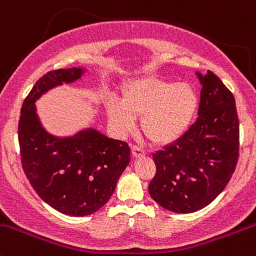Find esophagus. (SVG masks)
Masks as SVG:
<instances>
[{"instance_id": "1", "label": "esophagus", "mask_w": 256, "mask_h": 256, "mask_svg": "<svg viewBox=\"0 0 256 256\" xmlns=\"http://www.w3.org/2000/svg\"><path fill=\"white\" fill-rule=\"evenodd\" d=\"M132 155H133V158H142V156H144V155H146V152H144L142 148L133 146H132Z\"/></svg>"}]
</instances>
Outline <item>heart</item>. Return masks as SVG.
I'll list each match as a JSON object with an SVG mask.
<instances>
[{"instance_id": "1", "label": "heart", "mask_w": 256, "mask_h": 256, "mask_svg": "<svg viewBox=\"0 0 256 256\" xmlns=\"http://www.w3.org/2000/svg\"><path fill=\"white\" fill-rule=\"evenodd\" d=\"M200 97L186 82L144 78L129 81L122 88V102H107V116L120 134L134 127V117L140 118V128L150 142L168 144L180 138L191 126Z\"/></svg>"}]
</instances>
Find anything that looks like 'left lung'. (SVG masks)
I'll return each mask as SVG.
<instances>
[{
    "instance_id": "left-lung-1",
    "label": "left lung",
    "mask_w": 256,
    "mask_h": 256,
    "mask_svg": "<svg viewBox=\"0 0 256 256\" xmlns=\"http://www.w3.org/2000/svg\"><path fill=\"white\" fill-rule=\"evenodd\" d=\"M202 85L198 118L181 138L154 152L152 198L165 210L192 213L208 206L230 180L239 155L236 100L212 71Z\"/></svg>"
}]
</instances>
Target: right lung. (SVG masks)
<instances>
[{"instance_id":"add662e5","label":"right lung","mask_w":256,"mask_h":256,"mask_svg":"<svg viewBox=\"0 0 256 256\" xmlns=\"http://www.w3.org/2000/svg\"><path fill=\"white\" fill-rule=\"evenodd\" d=\"M84 68L49 71L26 97L18 123L20 160L26 176L44 202L62 214L84 217L108 202L130 162L126 142L108 138L94 128L56 136L42 126L36 101L49 90L72 84Z\"/></svg>"}]
</instances>
